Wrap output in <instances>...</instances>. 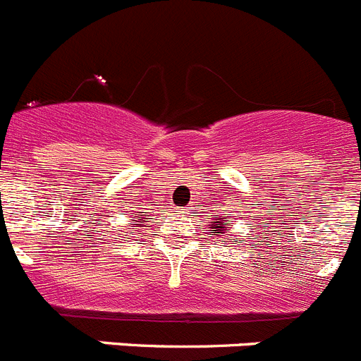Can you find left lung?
Masks as SVG:
<instances>
[{
    "label": "left lung",
    "mask_w": 361,
    "mask_h": 361,
    "mask_svg": "<svg viewBox=\"0 0 361 361\" xmlns=\"http://www.w3.org/2000/svg\"><path fill=\"white\" fill-rule=\"evenodd\" d=\"M229 222H224V220H220V219H216V224H213L212 228H213V233H226V226H228Z\"/></svg>",
    "instance_id": "8db88e82"
}]
</instances>
